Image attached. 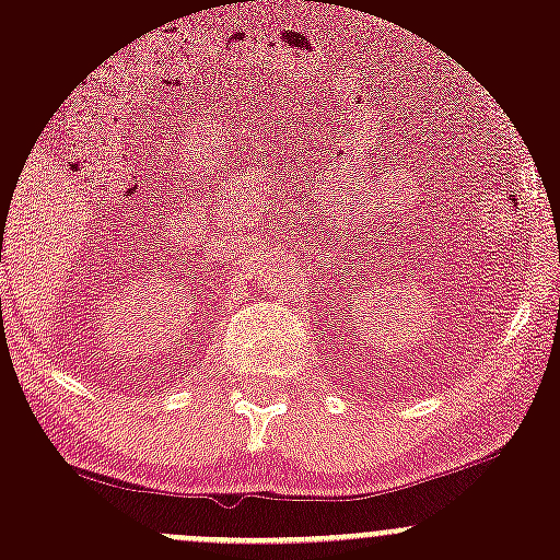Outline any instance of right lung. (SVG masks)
<instances>
[{"mask_svg":"<svg viewBox=\"0 0 560 560\" xmlns=\"http://www.w3.org/2000/svg\"><path fill=\"white\" fill-rule=\"evenodd\" d=\"M0 247H2V244H0ZM0 260H2V249H0Z\"/></svg>","mask_w":560,"mask_h":560,"instance_id":"add662e5","label":"right lung"}]
</instances>
